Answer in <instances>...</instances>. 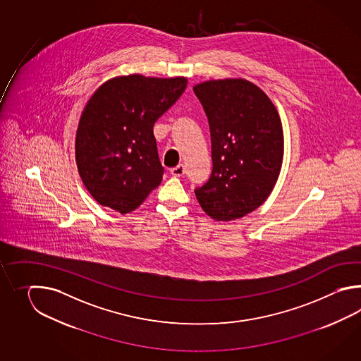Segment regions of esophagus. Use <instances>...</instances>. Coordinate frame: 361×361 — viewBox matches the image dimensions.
<instances>
[{
  "label": "esophagus",
  "mask_w": 361,
  "mask_h": 361,
  "mask_svg": "<svg viewBox=\"0 0 361 361\" xmlns=\"http://www.w3.org/2000/svg\"><path fill=\"white\" fill-rule=\"evenodd\" d=\"M170 173H171V176H174V177H182L184 174L183 165L179 164L176 168H173V169L170 170Z\"/></svg>",
  "instance_id": "obj_1"
}]
</instances>
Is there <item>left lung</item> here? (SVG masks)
Returning a JSON list of instances; mask_svg holds the SVG:
<instances>
[{"label":"left lung","mask_w":361,"mask_h":361,"mask_svg":"<svg viewBox=\"0 0 361 361\" xmlns=\"http://www.w3.org/2000/svg\"><path fill=\"white\" fill-rule=\"evenodd\" d=\"M210 126L213 171L195 190L200 207L218 222L252 213L267 200L284 159V131L275 104L245 78L195 85Z\"/></svg>","instance_id":"8db88e82"}]
</instances>
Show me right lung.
I'll list each match as a JSON object with an SVG mask.
<instances>
[{
    "mask_svg": "<svg viewBox=\"0 0 361 361\" xmlns=\"http://www.w3.org/2000/svg\"><path fill=\"white\" fill-rule=\"evenodd\" d=\"M187 82L182 76H117L87 100L77 126L76 164L86 190L100 205L126 214L160 185L164 168L154 125Z\"/></svg>",
    "mask_w": 361,
    "mask_h": 361,
    "instance_id": "obj_1",
    "label": "right lung"
}]
</instances>
